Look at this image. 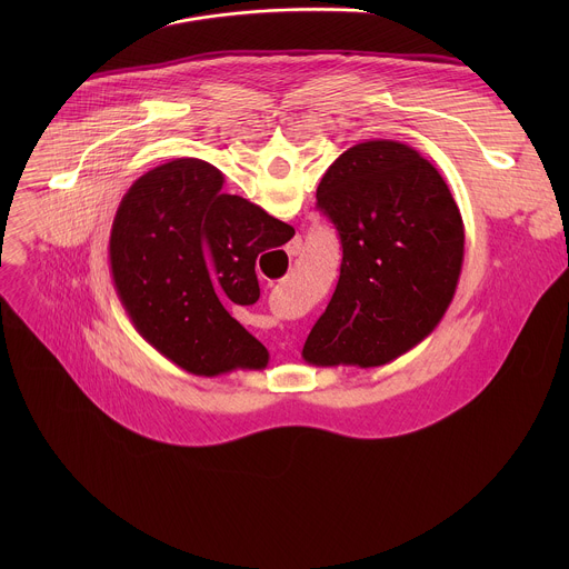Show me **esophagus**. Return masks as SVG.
I'll list each match as a JSON object with an SVG mask.
<instances>
[{"label":"esophagus","instance_id":"34e87169","mask_svg":"<svg viewBox=\"0 0 569 569\" xmlns=\"http://www.w3.org/2000/svg\"><path fill=\"white\" fill-rule=\"evenodd\" d=\"M290 257H297L299 252H301V240H292L290 246H288V250H286Z\"/></svg>","mask_w":569,"mask_h":569}]
</instances>
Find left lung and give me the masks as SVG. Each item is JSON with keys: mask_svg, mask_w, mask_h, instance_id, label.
I'll list each match as a JSON object with an SVG mask.
<instances>
[{"mask_svg": "<svg viewBox=\"0 0 569 569\" xmlns=\"http://www.w3.org/2000/svg\"><path fill=\"white\" fill-rule=\"evenodd\" d=\"M342 242L336 292L303 345L315 367H380L426 340L463 263V220L421 152L391 139L345 150L317 187Z\"/></svg>", "mask_w": 569, "mask_h": 569, "instance_id": "left-lung-1", "label": "left lung"}]
</instances>
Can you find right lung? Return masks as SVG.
I'll return each mask as SVG.
<instances>
[{
	"label": "right lung",
	"instance_id": "right-lung-1",
	"mask_svg": "<svg viewBox=\"0 0 569 569\" xmlns=\"http://www.w3.org/2000/svg\"><path fill=\"white\" fill-rule=\"evenodd\" d=\"M222 173L184 157L141 176L110 231L117 295L139 336L196 376L266 369L268 351L227 312L259 299L257 257L295 229L222 193Z\"/></svg>",
	"mask_w": 569,
	"mask_h": 569
}]
</instances>
